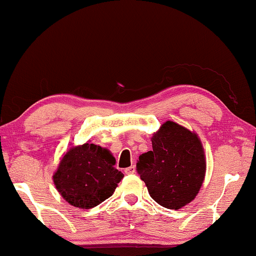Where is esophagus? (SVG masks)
<instances>
[{"mask_svg": "<svg viewBox=\"0 0 256 256\" xmlns=\"http://www.w3.org/2000/svg\"><path fill=\"white\" fill-rule=\"evenodd\" d=\"M125 174H134L136 172V167L134 166H130L128 168H125Z\"/></svg>", "mask_w": 256, "mask_h": 256, "instance_id": "1", "label": "esophagus"}]
</instances>
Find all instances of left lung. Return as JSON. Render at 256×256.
Masks as SVG:
<instances>
[{
  "label": "left lung",
  "instance_id": "obj_1",
  "mask_svg": "<svg viewBox=\"0 0 256 256\" xmlns=\"http://www.w3.org/2000/svg\"><path fill=\"white\" fill-rule=\"evenodd\" d=\"M152 151L138 156L136 172L150 196L167 209H180L196 196L206 159L196 134L168 120L152 138Z\"/></svg>",
  "mask_w": 256,
  "mask_h": 256
}]
</instances>
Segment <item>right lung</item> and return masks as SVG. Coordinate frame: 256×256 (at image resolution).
I'll use <instances>...</instances> for the list:
<instances>
[{
  "label": "right lung",
  "instance_id": "1",
  "mask_svg": "<svg viewBox=\"0 0 256 256\" xmlns=\"http://www.w3.org/2000/svg\"><path fill=\"white\" fill-rule=\"evenodd\" d=\"M115 158L102 146L84 144L72 148L60 160L54 184L70 204L90 209L112 196L124 175L115 168Z\"/></svg>",
  "mask_w": 256,
  "mask_h": 256
}]
</instances>
